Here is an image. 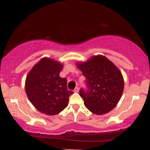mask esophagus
Instances as JSON below:
<instances>
[{
  "instance_id": "esophagus-1",
  "label": "esophagus",
  "mask_w": 150,
  "mask_h": 150,
  "mask_svg": "<svg viewBox=\"0 0 150 150\" xmlns=\"http://www.w3.org/2000/svg\"><path fill=\"white\" fill-rule=\"evenodd\" d=\"M74 91L75 93H78V92L79 91V87H76L74 90Z\"/></svg>"
}]
</instances>
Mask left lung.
<instances>
[{
  "label": "left lung",
  "mask_w": 150,
  "mask_h": 150,
  "mask_svg": "<svg viewBox=\"0 0 150 150\" xmlns=\"http://www.w3.org/2000/svg\"><path fill=\"white\" fill-rule=\"evenodd\" d=\"M76 66L85 77L88 89L80 90L85 106L91 112L104 115L117 106L122 97L124 81L120 69L103 55L91 57Z\"/></svg>",
  "instance_id": "1"
}]
</instances>
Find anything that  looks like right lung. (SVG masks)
<instances>
[{"label":"right lung","instance_id":"add662e5","mask_svg":"<svg viewBox=\"0 0 150 150\" xmlns=\"http://www.w3.org/2000/svg\"><path fill=\"white\" fill-rule=\"evenodd\" d=\"M63 65L54 59L44 57L33 67L25 81L28 100L40 112L54 115L68 105L72 91L67 88V79L59 73Z\"/></svg>","mask_w":150,"mask_h":150}]
</instances>
